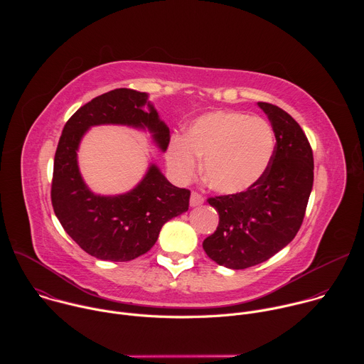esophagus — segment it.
Here are the masks:
<instances>
[{
    "label": "esophagus",
    "mask_w": 364,
    "mask_h": 364,
    "mask_svg": "<svg viewBox=\"0 0 364 364\" xmlns=\"http://www.w3.org/2000/svg\"><path fill=\"white\" fill-rule=\"evenodd\" d=\"M203 201H204V198H203V196L200 193H197V191L191 193V196H190V205L191 207L200 205V204H203Z\"/></svg>",
    "instance_id": "obj_1"
}]
</instances>
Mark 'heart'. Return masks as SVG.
<instances>
[{
	"instance_id": "b5f03b06",
	"label": "heart",
	"mask_w": 364,
	"mask_h": 364,
	"mask_svg": "<svg viewBox=\"0 0 364 364\" xmlns=\"http://www.w3.org/2000/svg\"><path fill=\"white\" fill-rule=\"evenodd\" d=\"M275 152L272 127L262 118L236 111H215L196 118L184 141L173 139L167 163L181 181L194 177L204 160L210 188L236 194L252 188L268 171Z\"/></svg>"
}]
</instances>
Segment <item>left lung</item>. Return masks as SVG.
<instances>
[{
	"label": "left lung",
	"instance_id": "1",
	"mask_svg": "<svg viewBox=\"0 0 364 364\" xmlns=\"http://www.w3.org/2000/svg\"><path fill=\"white\" fill-rule=\"evenodd\" d=\"M269 118L277 144L272 163L252 188L207 198L219 225L203 249L230 269L262 264L298 233L314 183L313 149L298 122L284 109L257 102Z\"/></svg>",
	"mask_w": 364,
	"mask_h": 364
}]
</instances>
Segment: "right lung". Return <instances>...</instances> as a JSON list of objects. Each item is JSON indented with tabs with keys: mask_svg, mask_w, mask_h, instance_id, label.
I'll use <instances>...</instances> for the list:
<instances>
[{
	"mask_svg": "<svg viewBox=\"0 0 364 364\" xmlns=\"http://www.w3.org/2000/svg\"><path fill=\"white\" fill-rule=\"evenodd\" d=\"M145 105L148 112L141 109ZM105 124L146 128L161 151L170 142V129L146 93L121 87L96 96L63 128L55 155L51 204L66 233L86 253L102 261L127 262L154 246L164 223L188 210L190 190L173 186L152 164L131 191L93 194L80 176L77 148L90 127Z\"/></svg>",
	"mask_w": 364,
	"mask_h": 364,
	"instance_id": "right-lung-1",
	"label": "right lung"
}]
</instances>
